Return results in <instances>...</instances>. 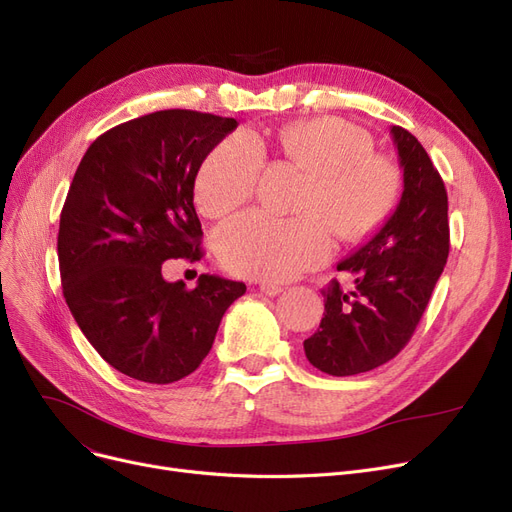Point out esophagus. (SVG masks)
<instances>
[{
	"instance_id": "esophagus-1",
	"label": "esophagus",
	"mask_w": 512,
	"mask_h": 512,
	"mask_svg": "<svg viewBox=\"0 0 512 512\" xmlns=\"http://www.w3.org/2000/svg\"><path fill=\"white\" fill-rule=\"evenodd\" d=\"M259 291L263 295H268V297H276V295H280L284 291V288L280 284H274V282H261L259 284Z\"/></svg>"
}]
</instances>
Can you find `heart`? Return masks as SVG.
Returning <instances> with one entry per match:
<instances>
[{
  "label": "heart",
  "instance_id": "1",
  "mask_svg": "<svg viewBox=\"0 0 512 512\" xmlns=\"http://www.w3.org/2000/svg\"><path fill=\"white\" fill-rule=\"evenodd\" d=\"M278 144L288 161L309 173L297 217L265 211L242 213L217 232V253L226 268L261 280H288L324 263L343 240L368 236L391 211L399 169L372 152L364 129L324 117L286 125ZM265 167V148L251 133L221 140L196 175V201L219 217L247 203Z\"/></svg>",
  "mask_w": 512,
  "mask_h": 512
}]
</instances>
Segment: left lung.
Masks as SVG:
<instances>
[{
    "label": "left lung",
    "instance_id": "left-lung-1",
    "mask_svg": "<svg viewBox=\"0 0 512 512\" xmlns=\"http://www.w3.org/2000/svg\"><path fill=\"white\" fill-rule=\"evenodd\" d=\"M404 192L385 226L337 265L351 291L324 288V318L303 341L311 366L351 376L393 360L412 339L450 253L448 192L427 150L404 127H391Z\"/></svg>",
    "mask_w": 512,
    "mask_h": 512
}]
</instances>
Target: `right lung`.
Listing matches in <instances>:
<instances>
[{
    "instance_id": "obj_1",
    "label": "right lung",
    "mask_w": 512,
    "mask_h": 512,
    "mask_svg": "<svg viewBox=\"0 0 512 512\" xmlns=\"http://www.w3.org/2000/svg\"><path fill=\"white\" fill-rule=\"evenodd\" d=\"M238 127L198 110H157L104 131L87 148L60 213L62 293L85 339L115 370L167 385L213 347L242 282L201 274L196 288L163 278V261H198L194 180Z\"/></svg>"
}]
</instances>
